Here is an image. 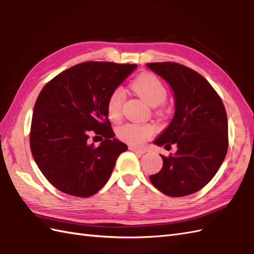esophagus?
Segmentation results:
<instances>
[{
  "label": "esophagus",
  "mask_w": 254,
  "mask_h": 254,
  "mask_svg": "<svg viewBox=\"0 0 254 254\" xmlns=\"http://www.w3.org/2000/svg\"><path fill=\"white\" fill-rule=\"evenodd\" d=\"M129 150H131L132 152H134V153H138V154H143L146 152V150L138 149V148H136V146H129Z\"/></svg>",
  "instance_id": "obj_1"
}]
</instances>
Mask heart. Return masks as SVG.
Wrapping results in <instances>:
<instances>
[{"label": "heart", "mask_w": 254, "mask_h": 254, "mask_svg": "<svg viewBox=\"0 0 254 254\" xmlns=\"http://www.w3.org/2000/svg\"><path fill=\"white\" fill-rule=\"evenodd\" d=\"M131 88L140 98L151 106L164 102L167 98V88L159 77L151 72L139 75L131 83ZM125 92L122 87L112 90L106 101V113L112 122L118 123L122 118ZM154 128L151 125L128 123L117 129V136L122 141L131 145H142L146 140L153 137Z\"/></svg>", "instance_id": "1"}]
</instances>
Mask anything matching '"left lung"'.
<instances>
[{
	"label": "left lung",
	"instance_id": "1",
	"mask_svg": "<svg viewBox=\"0 0 254 254\" xmlns=\"http://www.w3.org/2000/svg\"><path fill=\"white\" fill-rule=\"evenodd\" d=\"M150 69L171 84L175 115L157 145L177 146L175 154L161 155L162 170L151 175L152 185L170 196L201 190L221 167L228 149V123L221 97L203 76L175 63H148Z\"/></svg>",
	"mask_w": 254,
	"mask_h": 254
}]
</instances>
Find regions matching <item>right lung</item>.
Segmentation results:
<instances>
[{"label":"right lung","instance_id":"add662e5","mask_svg":"<svg viewBox=\"0 0 254 254\" xmlns=\"http://www.w3.org/2000/svg\"><path fill=\"white\" fill-rule=\"evenodd\" d=\"M136 64L84 62L51 79L39 93L30 127V149L38 167L67 194L97 193L108 182L127 145L114 138L106 101L136 69ZM100 136V146L89 138Z\"/></svg>","mask_w":254,"mask_h":254}]
</instances>
